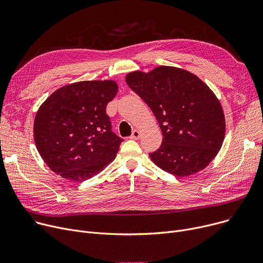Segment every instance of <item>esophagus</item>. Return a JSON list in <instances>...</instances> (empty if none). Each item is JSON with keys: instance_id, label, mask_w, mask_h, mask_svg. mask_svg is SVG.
<instances>
[{"instance_id": "1", "label": "esophagus", "mask_w": 263, "mask_h": 263, "mask_svg": "<svg viewBox=\"0 0 263 263\" xmlns=\"http://www.w3.org/2000/svg\"><path fill=\"white\" fill-rule=\"evenodd\" d=\"M131 139L132 140H139L140 137H141V132L139 131V130H134L133 132H132V134H131Z\"/></svg>"}]
</instances>
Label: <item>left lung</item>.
Here are the masks:
<instances>
[{"label":"left lung","instance_id":"1","mask_svg":"<svg viewBox=\"0 0 263 263\" xmlns=\"http://www.w3.org/2000/svg\"><path fill=\"white\" fill-rule=\"evenodd\" d=\"M126 81L153 110L162 130V144L149 154L150 159L179 177L203 170L225 137L224 112L212 90L195 74L168 66L148 73L130 72Z\"/></svg>","mask_w":263,"mask_h":263}]
</instances>
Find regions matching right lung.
Instances as JSON below:
<instances>
[{"mask_svg":"<svg viewBox=\"0 0 263 263\" xmlns=\"http://www.w3.org/2000/svg\"><path fill=\"white\" fill-rule=\"evenodd\" d=\"M118 86L114 81H83L55 90L35 116L34 140L51 171L76 182L102 172L119 149L106 105Z\"/></svg>","mask_w":263,"mask_h":263,"instance_id":"right-lung-1","label":"right lung"}]
</instances>
